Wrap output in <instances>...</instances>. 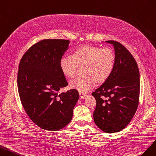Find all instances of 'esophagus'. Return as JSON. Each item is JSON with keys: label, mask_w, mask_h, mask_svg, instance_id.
Instances as JSON below:
<instances>
[{"label": "esophagus", "mask_w": 156, "mask_h": 156, "mask_svg": "<svg viewBox=\"0 0 156 156\" xmlns=\"http://www.w3.org/2000/svg\"><path fill=\"white\" fill-rule=\"evenodd\" d=\"M79 94H80V99H83V98L86 96V93H82L80 91L79 92Z\"/></svg>", "instance_id": "esophagus-1"}]
</instances>
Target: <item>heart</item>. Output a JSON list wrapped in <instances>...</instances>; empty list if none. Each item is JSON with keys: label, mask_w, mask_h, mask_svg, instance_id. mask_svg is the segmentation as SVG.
<instances>
[{"label": "heart", "mask_w": 156, "mask_h": 156, "mask_svg": "<svg viewBox=\"0 0 156 156\" xmlns=\"http://www.w3.org/2000/svg\"><path fill=\"white\" fill-rule=\"evenodd\" d=\"M73 56L63 55L59 61L63 73L74 78L78 73V66H83V74L70 82L71 87L86 93L97 83L105 82L112 74L115 66V55L112 49L95 46H83L74 51Z\"/></svg>", "instance_id": "obj_1"}]
</instances>
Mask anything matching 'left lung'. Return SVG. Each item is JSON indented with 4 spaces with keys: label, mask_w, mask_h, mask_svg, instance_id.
Wrapping results in <instances>:
<instances>
[{
    "label": "left lung",
    "mask_w": 156,
    "mask_h": 156,
    "mask_svg": "<svg viewBox=\"0 0 156 156\" xmlns=\"http://www.w3.org/2000/svg\"><path fill=\"white\" fill-rule=\"evenodd\" d=\"M115 66L105 82L92 93L96 99L93 119L106 133L122 131L134 116L140 94V74L131 53L122 44L114 41Z\"/></svg>",
    "instance_id": "8db88e82"
}]
</instances>
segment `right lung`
<instances>
[{"label": "right lung", "instance_id": "obj_1", "mask_svg": "<svg viewBox=\"0 0 156 156\" xmlns=\"http://www.w3.org/2000/svg\"><path fill=\"white\" fill-rule=\"evenodd\" d=\"M69 44L68 40H42L20 62L17 80L21 104L30 119L44 130L58 131L70 123L80 97L75 89L59 93L68 86L59 61Z\"/></svg>", "mask_w": 156, "mask_h": 156}]
</instances>
